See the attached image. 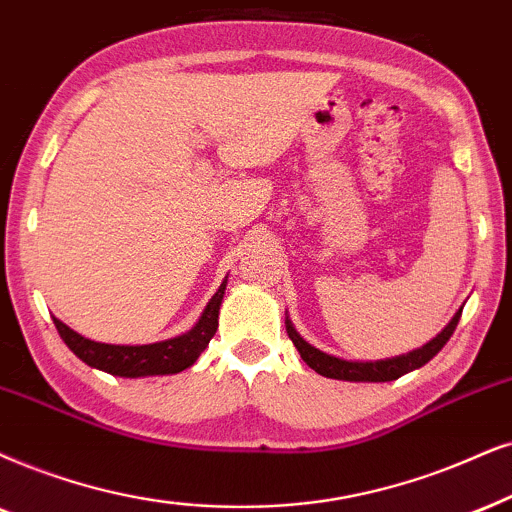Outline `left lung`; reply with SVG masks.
<instances>
[{
    "label": "left lung",
    "mask_w": 512,
    "mask_h": 512,
    "mask_svg": "<svg viewBox=\"0 0 512 512\" xmlns=\"http://www.w3.org/2000/svg\"><path fill=\"white\" fill-rule=\"evenodd\" d=\"M461 312H458L454 319L449 321V326H446L444 331L439 333L435 340H430L425 347L416 349V352L404 354V357H394L385 361H345V359L331 357V354L321 352V349H316L309 345V342H304L288 319H286V331H288V338L293 340V345L297 347V352H300L304 364L314 368L319 375H326V378H335V380H354V383H387V380H397L404 373L413 371V368L428 364L439 349L449 342L451 335H454L458 319H461Z\"/></svg>",
    "instance_id": "left-lung-1"
}]
</instances>
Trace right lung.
Returning <instances> with one entry per match:
<instances>
[{
	"label": "right lung",
	"instance_id": "right-lung-1",
	"mask_svg": "<svg viewBox=\"0 0 512 512\" xmlns=\"http://www.w3.org/2000/svg\"><path fill=\"white\" fill-rule=\"evenodd\" d=\"M226 290V278L219 290L212 295V300L205 307L196 326L189 333L179 335V338L155 342V345H106V342H94L82 338L80 333L70 331L66 323L54 319L56 331L63 342L70 347L75 357H80L87 366L99 368L120 378H144V375H167L179 373L189 368L193 361L200 357L212 335L217 333L219 307H222V297Z\"/></svg>",
	"mask_w": 512,
	"mask_h": 512
}]
</instances>
